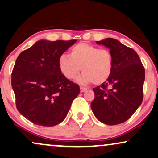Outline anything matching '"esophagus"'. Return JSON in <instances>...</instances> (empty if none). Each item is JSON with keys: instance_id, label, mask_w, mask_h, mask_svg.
Wrapping results in <instances>:
<instances>
[{"instance_id": "esophagus-1", "label": "esophagus", "mask_w": 158, "mask_h": 158, "mask_svg": "<svg viewBox=\"0 0 158 158\" xmlns=\"http://www.w3.org/2000/svg\"><path fill=\"white\" fill-rule=\"evenodd\" d=\"M86 90H87L86 88H85V87L81 86V92H84V91H85Z\"/></svg>"}]
</instances>
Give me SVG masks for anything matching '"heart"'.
<instances>
[{
    "mask_svg": "<svg viewBox=\"0 0 158 158\" xmlns=\"http://www.w3.org/2000/svg\"><path fill=\"white\" fill-rule=\"evenodd\" d=\"M58 66L68 80L75 79L81 69L83 75L78 79L80 82L101 85L111 75L114 61L109 50L81 42L72 48L70 56H60Z\"/></svg>",
    "mask_w": 158,
    "mask_h": 158,
    "instance_id": "b5f03b06",
    "label": "heart"
}]
</instances>
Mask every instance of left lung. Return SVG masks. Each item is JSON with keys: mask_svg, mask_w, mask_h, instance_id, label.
Masks as SVG:
<instances>
[{"mask_svg": "<svg viewBox=\"0 0 158 158\" xmlns=\"http://www.w3.org/2000/svg\"><path fill=\"white\" fill-rule=\"evenodd\" d=\"M97 43L110 49L114 67L108 81L93 89L95 96L91 109L102 123H123L143 101L145 69L137 52L118 40L108 38Z\"/></svg>", "mask_w": 158, "mask_h": 158, "instance_id": "1", "label": "left lung"}]
</instances>
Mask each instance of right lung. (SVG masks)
I'll return each mask as SVG.
<instances>
[{
    "label": "right lung",
    "mask_w": 158,
    "mask_h": 158,
    "mask_svg": "<svg viewBox=\"0 0 158 158\" xmlns=\"http://www.w3.org/2000/svg\"><path fill=\"white\" fill-rule=\"evenodd\" d=\"M75 42L41 40L17 57L11 73L16 107L34 124L61 123L79 94V85L66 78L58 66L60 56Z\"/></svg>",
    "instance_id": "1"
}]
</instances>
